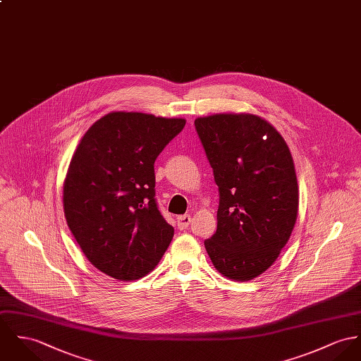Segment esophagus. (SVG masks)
I'll list each match as a JSON object with an SVG mask.
<instances>
[{
  "label": "esophagus",
  "mask_w": 361,
  "mask_h": 361,
  "mask_svg": "<svg viewBox=\"0 0 361 361\" xmlns=\"http://www.w3.org/2000/svg\"><path fill=\"white\" fill-rule=\"evenodd\" d=\"M192 222V216L190 215H180L176 218V224H178V229L185 230L189 228Z\"/></svg>",
  "instance_id": "obj_1"
}]
</instances>
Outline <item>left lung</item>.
<instances>
[{"instance_id":"8db88e82","label":"left lung","mask_w":361,"mask_h":361,"mask_svg":"<svg viewBox=\"0 0 361 361\" xmlns=\"http://www.w3.org/2000/svg\"><path fill=\"white\" fill-rule=\"evenodd\" d=\"M198 137L219 189L218 226L204 241L225 277L248 281L279 258L295 226L298 180L284 137L255 114L198 117Z\"/></svg>"}]
</instances>
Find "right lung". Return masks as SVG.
Here are the masks:
<instances>
[{
  "mask_svg": "<svg viewBox=\"0 0 361 361\" xmlns=\"http://www.w3.org/2000/svg\"><path fill=\"white\" fill-rule=\"evenodd\" d=\"M185 118L113 111L80 140L66 173L68 229L102 273L131 281L163 258L173 228L156 202L154 161Z\"/></svg>",
  "mask_w": 361,
  "mask_h": 361,
  "instance_id": "add662e5",
  "label": "right lung"
}]
</instances>
